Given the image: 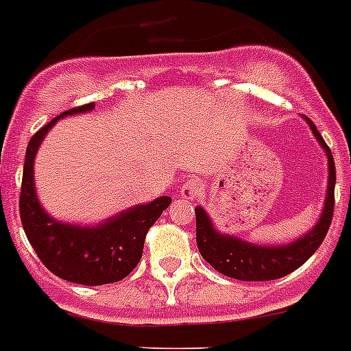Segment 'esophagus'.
I'll list each match as a JSON object with an SVG mask.
<instances>
[{
  "mask_svg": "<svg viewBox=\"0 0 351 351\" xmlns=\"http://www.w3.org/2000/svg\"><path fill=\"white\" fill-rule=\"evenodd\" d=\"M200 191H202V182L199 179H188L186 182H182L179 193H181V199L195 200L200 195Z\"/></svg>",
  "mask_w": 351,
  "mask_h": 351,
  "instance_id": "34e87169",
  "label": "esophagus"
}]
</instances>
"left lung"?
Listing matches in <instances>:
<instances>
[{
    "mask_svg": "<svg viewBox=\"0 0 351 351\" xmlns=\"http://www.w3.org/2000/svg\"><path fill=\"white\" fill-rule=\"evenodd\" d=\"M309 124L314 138L318 140L328 161V184H326L325 204L316 226L307 230L300 238L286 245H256L238 238V236L223 234L213 226V220L204 208L197 206V247L206 261L213 268L238 280L259 282V280H275L286 277L296 268H300L311 256L319 248L325 239L334 215V188H335V165L332 152L319 131L311 119L304 117Z\"/></svg>",
    "mask_w": 351,
    "mask_h": 351,
    "instance_id": "8db88e82",
    "label": "left lung"
}]
</instances>
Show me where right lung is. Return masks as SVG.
I'll list each match as a JSON object with an SVG mask.
<instances>
[{
	"mask_svg": "<svg viewBox=\"0 0 351 351\" xmlns=\"http://www.w3.org/2000/svg\"><path fill=\"white\" fill-rule=\"evenodd\" d=\"M94 108L95 104L90 103L67 110L33 134L26 149L19 197L23 229L38 259L56 277L83 286L112 284L128 277L142 259L147 230L172 202L167 195L158 197L152 202L117 213L97 226L60 221L42 208L33 176L38 147L60 119L92 112Z\"/></svg>",
	"mask_w": 351,
	"mask_h": 351,
	"instance_id": "obj_1",
	"label": "right lung"
}]
</instances>
